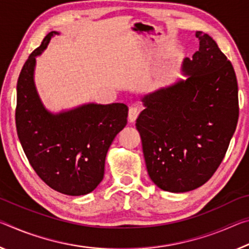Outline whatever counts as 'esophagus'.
Returning a JSON list of instances; mask_svg holds the SVG:
<instances>
[{"instance_id": "34e87169", "label": "esophagus", "mask_w": 249, "mask_h": 249, "mask_svg": "<svg viewBox=\"0 0 249 249\" xmlns=\"http://www.w3.org/2000/svg\"><path fill=\"white\" fill-rule=\"evenodd\" d=\"M140 110L136 107H131L128 110V122L129 123H134L136 121V118L139 117Z\"/></svg>"}]
</instances>
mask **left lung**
I'll return each mask as SVG.
<instances>
[{
    "label": "left lung",
    "instance_id": "obj_1",
    "mask_svg": "<svg viewBox=\"0 0 249 249\" xmlns=\"http://www.w3.org/2000/svg\"><path fill=\"white\" fill-rule=\"evenodd\" d=\"M168 86L142 96L136 120L146 168L157 187L185 193L202 186L222 163L238 121L234 68L210 35Z\"/></svg>",
    "mask_w": 249,
    "mask_h": 249
}]
</instances>
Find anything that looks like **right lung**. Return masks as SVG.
<instances>
[{
	"label": "right lung",
	"instance_id": "obj_1",
	"mask_svg": "<svg viewBox=\"0 0 249 249\" xmlns=\"http://www.w3.org/2000/svg\"><path fill=\"white\" fill-rule=\"evenodd\" d=\"M57 34L46 35L19 74L17 131L31 166L45 184L65 195H86L103 179L106 154L127 124L128 108L123 103H86L58 113L45 107L35 85V65Z\"/></svg>",
	"mask_w": 249,
	"mask_h": 249
}]
</instances>
